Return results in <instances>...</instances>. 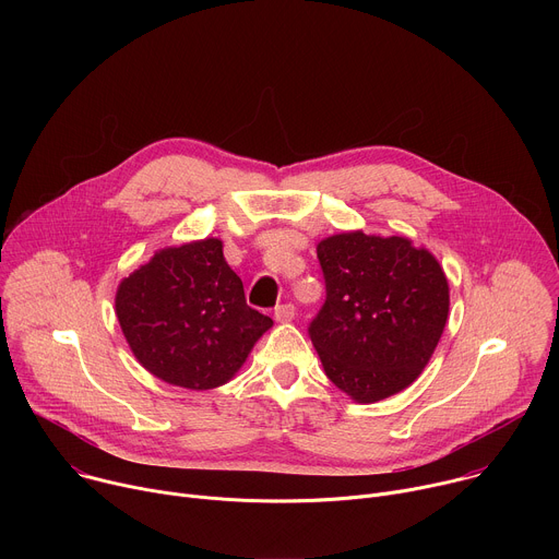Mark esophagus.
Instances as JSON below:
<instances>
[{
	"mask_svg": "<svg viewBox=\"0 0 559 559\" xmlns=\"http://www.w3.org/2000/svg\"><path fill=\"white\" fill-rule=\"evenodd\" d=\"M294 313H296V307L292 302H283V305L274 307V318H276L278 323H289L292 318H294Z\"/></svg>",
	"mask_w": 559,
	"mask_h": 559,
	"instance_id": "34e87169",
	"label": "esophagus"
}]
</instances>
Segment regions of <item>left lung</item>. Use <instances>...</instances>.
Listing matches in <instances>:
<instances>
[{"instance_id":"1","label":"left lung","mask_w":559,"mask_h":559,"mask_svg":"<svg viewBox=\"0 0 559 559\" xmlns=\"http://www.w3.org/2000/svg\"><path fill=\"white\" fill-rule=\"evenodd\" d=\"M325 302L307 334L328 378L358 403L409 386L429 362L449 313L440 263L403 236L347 231L316 248Z\"/></svg>"}]
</instances>
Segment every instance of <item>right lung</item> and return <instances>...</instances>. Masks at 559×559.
I'll list each match as a JSON object with an SVG mask.
<instances>
[{
    "instance_id": "add662e5",
    "label": "right lung",
    "mask_w": 559,
    "mask_h": 559,
    "mask_svg": "<svg viewBox=\"0 0 559 559\" xmlns=\"http://www.w3.org/2000/svg\"><path fill=\"white\" fill-rule=\"evenodd\" d=\"M117 318L139 362L186 389L227 382L272 328L246 302L218 238L154 254L119 285Z\"/></svg>"
}]
</instances>
